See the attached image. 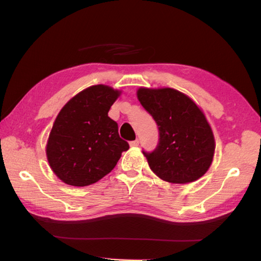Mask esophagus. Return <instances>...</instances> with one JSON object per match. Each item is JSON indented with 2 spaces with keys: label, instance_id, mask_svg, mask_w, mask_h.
<instances>
[{
  "label": "esophagus",
  "instance_id": "1",
  "mask_svg": "<svg viewBox=\"0 0 261 261\" xmlns=\"http://www.w3.org/2000/svg\"><path fill=\"white\" fill-rule=\"evenodd\" d=\"M130 146H131V147H138V146H139V140L136 139V140H134V141H131V142H130Z\"/></svg>",
  "mask_w": 261,
  "mask_h": 261
}]
</instances>
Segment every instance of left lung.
Instances as JSON below:
<instances>
[{
  "label": "left lung",
  "mask_w": 261,
  "mask_h": 261,
  "mask_svg": "<svg viewBox=\"0 0 261 261\" xmlns=\"http://www.w3.org/2000/svg\"><path fill=\"white\" fill-rule=\"evenodd\" d=\"M137 95L159 130L156 149L142 151L150 169L159 178L176 184L202 177L212 164L215 142L201 109L173 88L141 87Z\"/></svg>",
  "instance_id": "left-lung-1"
}]
</instances>
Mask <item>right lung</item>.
Wrapping results in <instances>:
<instances>
[{
	"label": "right lung",
	"instance_id": "right-lung-1",
	"mask_svg": "<svg viewBox=\"0 0 261 261\" xmlns=\"http://www.w3.org/2000/svg\"><path fill=\"white\" fill-rule=\"evenodd\" d=\"M120 95L107 85H94L66 103L47 143L48 163L59 179L71 186L94 184L112 170L129 143L108 115Z\"/></svg>",
	"mask_w": 261,
	"mask_h": 261
}]
</instances>
